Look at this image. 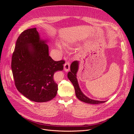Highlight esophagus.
<instances>
[{
	"label": "esophagus",
	"instance_id": "34e87169",
	"mask_svg": "<svg viewBox=\"0 0 134 134\" xmlns=\"http://www.w3.org/2000/svg\"><path fill=\"white\" fill-rule=\"evenodd\" d=\"M70 69V63L69 62H66L64 64V70L65 71H69Z\"/></svg>",
	"mask_w": 134,
	"mask_h": 134
}]
</instances>
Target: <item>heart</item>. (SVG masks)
<instances>
[{"label":"heart","instance_id":"1","mask_svg":"<svg viewBox=\"0 0 134 134\" xmlns=\"http://www.w3.org/2000/svg\"><path fill=\"white\" fill-rule=\"evenodd\" d=\"M66 46H68L67 44H66ZM57 46H58V47L59 48V50H61V51H63V46L60 44V43H57Z\"/></svg>","mask_w":134,"mask_h":134}]
</instances>
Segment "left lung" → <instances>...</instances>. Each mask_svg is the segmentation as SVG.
I'll return each instance as SVG.
<instances>
[{
  "label": "left lung",
  "instance_id": "1",
  "mask_svg": "<svg viewBox=\"0 0 134 134\" xmlns=\"http://www.w3.org/2000/svg\"><path fill=\"white\" fill-rule=\"evenodd\" d=\"M79 63L78 61H74L72 62L70 65V71L68 72V77L72 84L75 89V94L77 98L80 100L82 101L85 103H90V104H99L102 103L106 102V101H100V100H96L89 98L86 96H85L83 92L81 91L79 88L78 80L76 79V73L78 72L79 69Z\"/></svg>",
  "mask_w": 134,
  "mask_h": 134
}]
</instances>
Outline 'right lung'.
Segmentation results:
<instances>
[{"instance_id": "1", "label": "right lung", "mask_w": 134, "mask_h": 134, "mask_svg": "<svg viewBox=\"0 0 134 134\" xmlns=\"http://www.w3.org/2000/svg\"><path fill=\"white\" fill-rule=\"evenodd\" d=\"M46 41L40 39L36 28L22 32L16 42L11 68L17 90L36 102H47L56 96L54 73L63 70L65 61L55 62L48 55Z\"/></svg>"}]
</instances>
